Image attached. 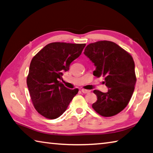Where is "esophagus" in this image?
<instances>
[{
  "label": "esophagus",
  "mask_w": 153,
  "mask_h": 153,
  "mask_svg": "<svg viewBox=\"0 0 153 153\" xmlns=\"http://www.w3.org/2000/svg\"><path fill=\"white\" fill-rule=\"evenodd\" d=\"M81 91H82V93H89L90 92V91L89 90H86V89H81Z\"/></svg>",
  "instance_id": "esophagus-1"
}]
</instances>
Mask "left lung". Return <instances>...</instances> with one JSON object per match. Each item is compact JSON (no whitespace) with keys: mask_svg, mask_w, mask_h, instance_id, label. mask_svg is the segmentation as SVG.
Masks as SVG:
<instances>
[{"mask_svg":"<svg viewBox=\"0 0 153 153\" xmlns=\"http://www.w3.org/2000/svg\"><path fill=\"white\" fill-rule=\"evenodd\" d=\"M84 53L96 66L93 75L105 76L103 82L109 89L107 93L93 91L97 100L92 108L103 117L119 114L129 103L136 82L132 56L116 43L106 40L89 44Z\"/></svg>","mask_w":153,"mask_h":153,"instance_id":"left-lung-1","label":"left lung"}]
</instances>
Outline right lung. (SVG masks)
Returning a JSON list of instances; mask_svg holds the SVG:
<instances>
[{"mask_svg": "<svg viewBox=\"0 0 153 153\" xmlns=\"http://www.w3.org/2000/svg\"><path fill=\"white\" fill-rule=\"evenodd\" d=\"M85 44L53 42L42 48L32 58L27 85L32 103L38 113L56 119L66 110L79 92L69 89L59 81L70 64L81 54Z\"/></svg>", "mask_w": 153, "mask_h": 153, "instance_id": "1", "label": "right lung"}]
</instances>
